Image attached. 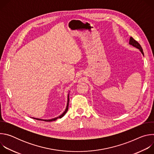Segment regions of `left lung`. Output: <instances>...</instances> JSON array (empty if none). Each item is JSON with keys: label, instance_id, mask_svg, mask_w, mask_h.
I'll list each match as a JSON object with an SVG mask.
<instances>
[{"label": "left lung", "instance_id": "1", "mask_svg": "<svg viewBox=\"0 0 154 154\" xmlns=\"http://www.w3.org/2000/svg\"><path fill=\"white\" fill-rule=\"evenodd\" d=\"M129 45L133 46L134 47L140 50V51L141 52V54L143 55L144 56V52H143V49L141 46V45H140V44L136 41L132 37H130V40H129Z\"/></svg>", "mask_w": 154, "mask_h": 154}]
</instances>
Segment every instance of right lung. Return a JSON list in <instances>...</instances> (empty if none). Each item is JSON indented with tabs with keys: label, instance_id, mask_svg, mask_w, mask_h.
I'll use <instances>...</instances> for the list:
<instances>
[{
	"label": "right lung",
	"instance_id": "1",
	"mask_svg": "<svg viewBox=\"0 0 154 154\" xmlns=\"http://www.w3.org/2000/svg\"><path fill=\"white\" fill-rule=\"evenodd\" d=\"M69 94H68V103H67V105H66V109L64 110V112L60 115L58 117H57V118H53V119H39V118H32L35 119H37V120H39V121H46V122H51V121H55L57 120V119L58 118H61L63 116H64V115L67 113L68 112V106H69Z\"/></svg>",
	"mask_w": 154,
	"mask_h": 154
}]
</instances>
